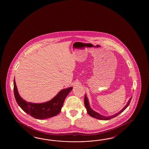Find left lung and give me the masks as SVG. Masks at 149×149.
<instances>
[{
    "instance_id": "8db88e82",
    "label": "left lung",
    "mask_w": 149,
    "mask_h": 149,
    "mask_svg": "<svg viewBox=\"0 0 149 149\" xmlns=\"http://www.w3.org/2000/svg\"><path fill=\"white\" fill-rule=\"evenodd\" d=\"M131 99H132V97L130 99V100H128V102H127L126 105H125V107L122 109V110L119 111L118 113H116V114H114L112 116H108V117H107V116H102L101 115L99 114L98 113H97L94 110H93L91 108L90 106V104H89V102H88V100L87 99V97H86V95H85V99H84V103H85V107H86V109H87V111L88 113L92 117H95V118H97V119H99V120H110L111 118H113V117H116L117 116V115H118L120 113L123 112L128 107V106L130 105V103L131 102Z\"/></svg>"
}]
</instances>
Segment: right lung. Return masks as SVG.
Wrapping results in <instances>:
<instances>
[{"label": "right lung", "instance_id": "obj_1", "mask_svg": "<svg viewBox=\"0 0 149 149\" xmlns=\"http://www.w3.org/2000/svg\"><path fill=\"white\" fill-rule=\"evenodd\" d=\"M72 87L59 91L50 101L42 103H32L23 99L18 93L15 80H14V95L18 105L23 110L39 120H44L54 117L61 112L64 101L69 92L72 90Z\"/></svg>", "mask_w": 149, "mask_h": 149}]
</instances>
